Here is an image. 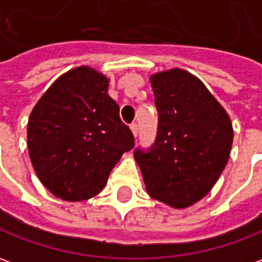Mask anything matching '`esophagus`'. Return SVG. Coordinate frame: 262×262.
Here are the masks:
<instances>
[{"instance_id": "esophagus-1", "label": "esophagus", "mask_w": 262, "mask_h": 262, "mask_svg": "<svg viewBox=\"0 0 262 262\" xmlns=\"http://www.w3.org/2000/svg\"><path fill=\"white\" fill-rule=\"evenodd\" d=\"M130 130H132V133L135 135V138H138V135H139V126H138V123H132L130 124Z\"/></svg>"}]
</instances>
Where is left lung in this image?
<instances>
[{
  "label": "left lung",
  "mask_w": 262,
  "mask_h": 262,
  "mask_svg": "<svg viewBox=\"0 0 262 262\" xmlns=\"http://www.w3.org/2000/svg\"><path fill=\"white\" fill-rule=\"evenodd\" d=\"M158 132L150 147H136L146 191L173 208L189 206L212 189L234 139L227 112L204 83L173 69L152 76Z\"/></svg>",
  "instance_id": "8db88e82"
}]
</instances>
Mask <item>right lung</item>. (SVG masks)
<instances>
[{"label":"right lung","mask_w":262,"mask_h":262,"mask_svg":"<svg viewBox=\"0 0 262 262\" xmlns=\"http://www.w3.org/2000/svg\"><path fill=\"white\" fill-rule=\"evenodd\" d=\"M107 86L93 69H73L53 83L30 115L31 163L57 198L84 201L97 195L122 155L135 146Z\"/></svg>","instance_id":"1"}]
</instances>
